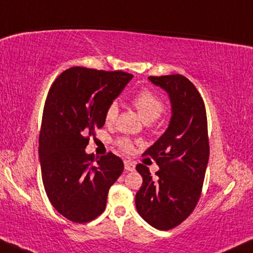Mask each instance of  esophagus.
<instances>
[{"label": "esophagus", "mask_w": 253, "mask_h": 253, "mask_svg": "<svg viewBox=\"0 0 253 253\" xmlns=\"http://www.w3.org/2000/svg\"><path fill=\"white\" fill-rule=\"evenodd\" d=\"M124 168H126V171H133L136 169V164L130 160L124 161Z\"/></svg>", "instance_id": "obj_1"}]
</instances>
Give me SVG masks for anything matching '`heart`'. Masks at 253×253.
I'll return each mask as SVG.
<instances>
[{
	"label": "heart",
	"mask_w": 253,
	"mask_h": 253,
	"mask_svg": "<svg viewBox=\"0 0 253 253\" xmlns=\"http://www.w3.org/2000/svg\"><path fill=\"white\" fill-rule=\"evenodd\" d=\"M132 105L137 109L144 122H153L160 117V115L165 110V103L151 91H141L134 96L132 100ZM117 113H119V106L116 102H112L107 107L105 113V119L107 123H113L116 120ZM119 146L126 152H130L132 150V144L126 138H122L117 141Z\"/></svg>",
	"instance_id": "obj_1"
}]
</instances>
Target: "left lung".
<instances>
[{"label": "left lung", "mask_w": 253, "mask_h": 253, "mask_svg": "<svg viewBox=\"0 0 253 253\" xmlns=\"http://www.w3.org/2000/svg\"><path fill=\"white\" fill-rule=\"evenodd\" d=\"M170 99L167 130L143 155H150L160 169L152 175L137 165L143 184L136 193L139 215L159 230L181 224L198 203L210 157L206 109L196 86L182 75L148 77Z\"/></svg>", "instance_id": "left-lung-1"}]
</instances>
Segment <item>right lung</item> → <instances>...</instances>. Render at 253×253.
I'll use <instances>...</instances> for the list:
<instances>
[{
    "instance_id": "right-lung-1",
    "label": "right lung",
    "mask_w": 253,
    "mask_h": 253,
    "mask_svg": "<svg viewBox=\"0 0 253 253\" xmlns=\"http://www.w3.org/2000/svg\"><path fill=\"white\" fill-rule=\"evenodd\" d=\"M132 77L74 67L62 72L48 92L39 136L41 175L51 205L72 222L99 216L110 186L122 174L123 161L112 152L94 159L85 148L105 124L107 107Z\"/></svg>"
}]
</instances>
